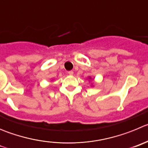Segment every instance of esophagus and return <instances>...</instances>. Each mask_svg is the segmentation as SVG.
Masks as SVG:
<instances>
[{
	"instance_id": "obj_1",
	"label": "esophagus",
	"mask_w": 148,
	"mask_h": 148,
	"mask_svg": "<svg viewBox=\"0 0 148 148\" xmlns=\"http://www.w3.org/2000/svg\"><path fill=\"white\" fill-rule=\"evenodd\" d=\"M68 74H69V75H73L74 72H73V71H69V72H68Z\"/></svg>"
}]
</instances>
